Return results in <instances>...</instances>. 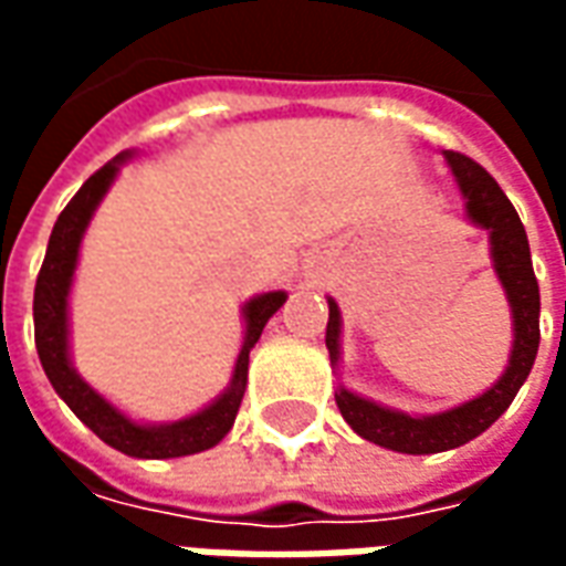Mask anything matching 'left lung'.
Masks as SVG:
<instances>
[{
    "mask_svg": "<svg viewBox=\"0 0 566 566\" xmlns=\"http://www.w3.org/2000/svg\"><path fill=\"white\" fill-rule=\"evenodd\" d=\"M446 160L461 185L470 221L491 230L494 270L510 296L515 343H512L510 367L503 373V379L482 397H475L458 409H449L442 416L412 418L381 409L345 388L336 391V406L355 433L376 446H385V449L403 451V454H437V451L458 449L463 442L479 437L482 430H488L510 409L515 394L534 367L536 348H539V284H536L534 266H531V245H527V233L518 221V211L512 209V202L500 190L497 181L467 154L449 150ZM327 303H331V318H327L324 339L331 348V360L336 364L339 360V308L333 300Z\"/></svg>",
    "mask_w": 566,
    "mask_h": 566,
    "instance_id": "1",
    "label": "left lung"
}]
</instances>
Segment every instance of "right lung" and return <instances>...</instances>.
Returning <instances> with one entry per match:
<instances>
[{"label":"right lung","instance_id":"obj_1","mask_svg":"<svg viewBox=\"0 0 566 566\" xmlns=\"http://www.w3.org/2000/svg\"><path fill=\"white\" fill-rule=\"evenodd\" d=\"M124 160V154L117 160L105 163L103 169L81 185L75 197L69 199V206L60 211L54 230H51V242H48V254H44L42 270L35 279V296H32V318H35V348H39V360H42L48 379L54 385V391L69 403V409L91 427L96 437L108 442L112 449L133 454V458H185V454H197L211 446H218L235 421V412L242 406L248 381V352L254 348L260 333L266 327V321L282 308L287 296L282 291H272L258 300H251L245 306V345L239 352L233 369V385L230 391L218 397L209 409H202L197 416L175 421V424L163 427H145L133 424L129 418L117 412L115 406H108L93 391L87 381L69 364V331H66V296L69 284H72V272H75V260H78L81 235L91 223V214L105 197L108 185L115 181L117 163Z\"/></svg>","mask_w":566,"mask_h":566}]
</instances>
